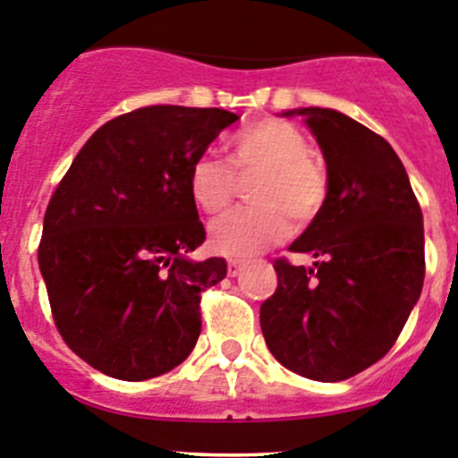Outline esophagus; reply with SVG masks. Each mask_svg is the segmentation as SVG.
Returning a JSON list of instances; mask_svg holds the SVG:
<instances>
[{"label":"esophagus","mask_w":458,"mask_h":458,"mask_svg":"<svg viewBox=\"0 0 458 458\" xmlns=\"http://www.w3.org/2000/svg\"><path fill=\"white\" fill-rule=\"evenodd\" d=\"M226 272H229V276H238L242 272V263L241 261H229V263H226Z\"/></svg>","instance_id":"esophagus-1"}]
</instances>
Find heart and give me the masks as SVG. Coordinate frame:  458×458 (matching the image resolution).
<instances>
[{"instance_id":"1","label":"heart","mask_w":458,"mask_h":458,"mask_svg":"<svg viewBox=\"0 0 458 458\" xmlns=\"http://www.w3.org/2000/svg\"><path fill=\"white\" fill-rule=\"evenodd\" d=\"M229 161L207 152L195 158L188 177L191 197L201 211L217 213L236 195V174H261L251 188L259 207L233 208L208 229L217 254L250 259L276 245L297 225L316 220L327 199V179L311 161L304 133L281 120H263L242 129L229 142Z\"/></svg>"}]
</instances>
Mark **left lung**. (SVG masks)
Wrapping results in <instances>:
<instances>
[{
	"label": "left lung",
	"instance_id": "8db88e82",
	"mask_svg": "<svg viewBox=\"0 0 458 458\" xmlns=\"http://www.w3.org/2000/svg\"><path fill=\"white\" fill-rule=\"evenodd\" d=\"M327 163V199L291 245L311 267L275 261L261 331L281 366L343 381L395 345L425 281L422 211L388 142L334 108H295Z\"/></svg>",
	"mask_w": 458,
	"mask_h": 458
}]
</instances>
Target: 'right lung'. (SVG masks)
<instances>
[{
    "instance_id": "1",
    "label": "right lung",
    "mask_w": 458,
    "mask_h": 458,
    "mask_svg": "<svg viewBox=\"0 0 458 458\" xmlns=\"http://www.w3.org/2000/svg\"><path fill=\"white\" fill-rule=\"evenodd\" d=\"M236 120L222 108L124 113L88 138L54 191L38 266L58 334L95 370L145 381L195 347L201 293L226 261L191 259L207 232L188 177Z\"/></svg>"
}]
</instances>
